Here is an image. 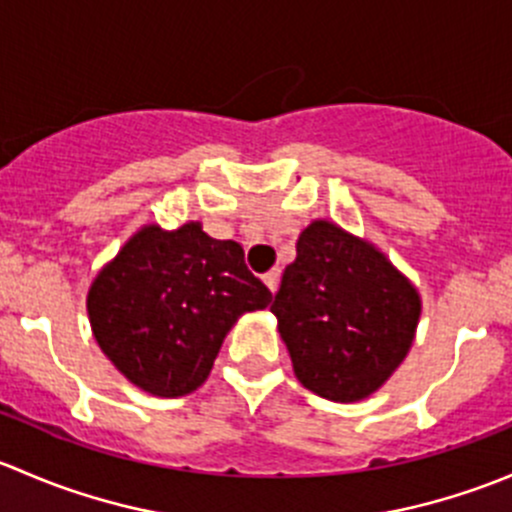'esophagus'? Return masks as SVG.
I'll return each mask as SVG.
<instances>
[{
  "mask_svg": "<svg viewBox=\"0 0 512 512\" xmlns=\"http://www.w3.org/2000/svg\"><path fill=\"white\" fill-rule=\"evenodd\" d=\"M262 280H265V285L270 287V292H277V285H280V270H270L262 275Z\"/></svg>",
  "mask_w": 512,
  "mask_h": 512,
  "instance_id": "esophagus-1",
  "label": "esophagus"
}]
</instances>
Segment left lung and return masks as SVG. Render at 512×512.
<instances>
[{
    "label": "left lung",
    "instance_id": "obj_1",
    "mask_svg": "<svg viewBox=\"0 0 512 512\" xmlns=\"http://www.w3.org/2000/svg\"><path fill=\"white\" fill-rule=\"evenodd\" d=\"M270 312L299 384L349 404L374 394L409 354L421 299L374 245L314 220Z\"/></svg>",
    "mask_w": 512,
    "mask_h": 512
}]
</instances>
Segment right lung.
Masks as SVG:
<instances>
[{
    "instance_id": "right-lung-1",
    "label": "right lung",
    "mask_w": 512,
    "mask_h": 512,
    "mask_svg": "<svg viewBox=\"0 0 512 512\" xmlns=\"http://www.w3.org/2000/svg\"><path fill=\"white\" fill-rule=\"evenodd\" d=\"M270 302L235 240L188 223L136 232L98 272L86 307L113 366L138 389L175 399L208 379L237 317Z\"/></svg>"
}]
</instances>
